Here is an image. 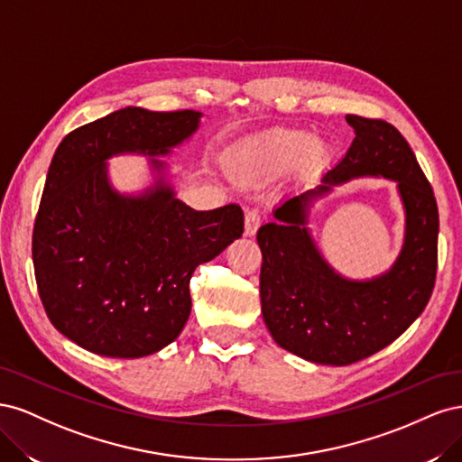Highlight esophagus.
<instances>
[{
  "instance_id": "34e87169",
  "label": "esophagus",
  "mask_w": 462,
  "mask_h": 462,
  "mask_svg": "<svg viewBox=\"0 0 462 462\" xmlns=\"http://www.w3.org/2000/svg\"><path fill=\"white\" fill-rule=\"evenodd\" d=\"M260 227V214L256 209H248L245 214V236H253Z\"/></svg>"
}]
</instances>
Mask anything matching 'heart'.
Masks as SVG:
<instances>
[{"instance_id": "1", "label": "heart", "mask_w": 462, "mask_h": 462, "mask_svg": "<svg viewBox=\"0 0 462 462\" xmlns=\"http://www.w3.org/2000/svg\"><path fill=\"white\" fill-rule=\"evenodd\" d=\"M326 158L328 144L309 133L273 129L229 152L227 170L241 183H265L295 165L314 167Z\"/></svg>"}]
</instances>
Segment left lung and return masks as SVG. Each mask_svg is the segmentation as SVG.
Masks as SVG:
<instances>
[{
    "instance_id": "obj_1",
    "label": "left lung",
    "mask_w": 462,
    "mask_h": 462,
    "mask_svg": "<svg viewBox=\"0 0 462 462\" xmlns=\"http://www.w3.org/2000/svg\"><path fill=\"white\" fill-rule=\"evenodd\" d=\"M355 141L312 189L273 208L258 229L265 328L285 351L316 365L346 366L393 343L422 314L438 270L439 216L433 190L402 134L385 121L346 116ZM393 180L405 214L403 245L382 274L355 280L335 271L310 229L316 199L353 178Z\"/></svg>"
}]
</instances>
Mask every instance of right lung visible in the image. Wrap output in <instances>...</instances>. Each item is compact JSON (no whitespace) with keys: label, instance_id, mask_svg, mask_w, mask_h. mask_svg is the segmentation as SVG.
I'll use <instances>...</instances> for the list:
<instances>
[{"label":"right lung","instance_id":"1","mask_svg":"<svg viewBox=\"0 0 462 462\" xmlns=\"http://www.w3.org/2000/svg\"><path fill=\"white\" fill-rule=\"evenodd\" d=\"M200 111L121 107L69 133L53 153L32 233L42 304L87 351L141 358L162 351L190 314V277L243 235L236 204L197 212L177 199L165 160L200 129ZM148 157L149 183L121 193L108 164Z\"/></svg>","mask_w":462,"mask_h":462}]
</instances>
